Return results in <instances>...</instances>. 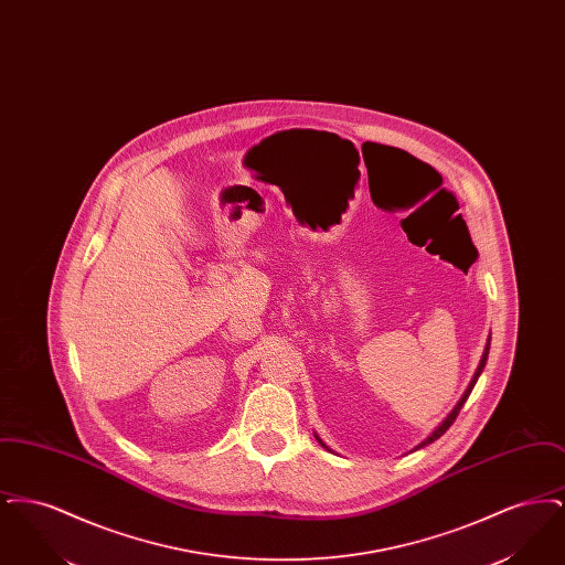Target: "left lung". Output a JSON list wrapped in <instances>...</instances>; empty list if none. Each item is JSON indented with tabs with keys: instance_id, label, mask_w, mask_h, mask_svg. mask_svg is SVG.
<instances>
[{
	"instance_id": "8db88e82",
	"label": "left lung",
	"mask_w": 565,
	"mask_h": 565,
	"mask_svg": "<svg viewBox=\"0 0 565 565\" xmlns=\"http://www.w3.org/2000/svg\"><path fill=\"white\" fill-rule=\"evenodd\" d=\"M487 353H489V343H487V348H484L483 358H481V364H479V369H477V373H475V376H472V381H470V385H468V390H466V392H463V396H461V398H459V403L456 404V408H454V411H451V413H449V415H447V419H445V422H443V424H440V426H438V428H436V430H434V434H431V436H428V438H426V440H424V443H422V445H419V447H417V449H422V447H426V445H430V443H434V440H438V438H440V436H443V434H445V431H447V430H449V428H451V424H454V422H456V417H457V415H459V411H461V406H463V403H466V401H468V396H470V392H472V387H475V383H477V381H479V375H481V373H483L484 364H487ZM318 440H320V438H318ZM320 445H322V447H326V445H323L322 440H320ZM326 449H328V447H326Z\"/></svg>"
}]
</instances>
